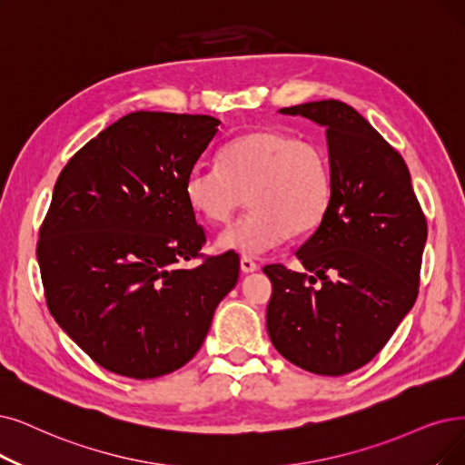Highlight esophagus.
<instances>
[{
    "mask_svg": "<svg viewBox=\"0 0 465 465\" xmlns=\"http://www.w3.org/2000/svg\"><path fill=\"white\" fill-rule=\"evenodd\" d=\"M240 269H242V272H255L259 269V265L253 262L252 257H242L240 259Z\"/></svg>",
    "mask_w": 465,
    "mask_h": 465,
    "instance_id": "esophagus-1",
    "label": "esophagus"
}]
</instances>
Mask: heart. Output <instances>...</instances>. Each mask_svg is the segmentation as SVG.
Segmentation results:
<instances>
[{"label": "heart", "instance_id": "1", "mask_svg": "<svg viewBox=\"0 0 465 465\" xmlns=\"http://www.w3.org/2000/svg\"><path fill=\"white\" fill-rule=\"evenodd\" d=\"M184 196L210 225L229 223L252 203V212L217 238L219 250L263 255L293 232L314 229L331 198L330 160L322 144L282 129H257L231 141L219 163H194Z\"/></svg>", "mask_w": 465, "mask_h": 465}]
</instances>
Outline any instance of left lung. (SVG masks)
I'll list each match as a JSON object with an SVG mask.
<instances>
[{"instance_id":"obj_1","label":"left lung","mask_w":465,"mask_h":465,"mask_svg":"<svg viewBox=\"0 0 465 465\" xmlns=\"http://www.w3.org/2000/svg\"><path fill=\"white\" fill-rule=\"evenodd\" d=\"M326 127L331 198L295 252L307 272L267 265V331L292 364L343 376L372 361L418 297L427 223L402 156L355 108H281Z\"/></svg>"}]
</instances>
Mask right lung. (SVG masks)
I'll return each instance as SVG.
<instances>
[{
  "instance_id": "right-lung-1",
  "label": "right lung",
  "mask_w": 465,
  "mask_h": 465,
  "mask_svg": "<svg viewBox=\"0 0 465 465\" xmlns=\"http://www.w3.org/2000/svg\"><path fill=\"white\" fill-rule=\"evenodd\" d=\"M221 122L132 113L74 154L40 227L53 319L99 366L153 380L187 364L238 282L234 252L194 267L206 232L184 181Z\"/></svg>"
}]
</instances>
